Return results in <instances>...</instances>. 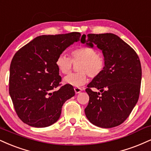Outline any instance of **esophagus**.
<instances>
[{"instance_id":"1","label":"esophagus","mask_w":151,"mask_h":151,"mask_svg":"<svg viewBox=\"0 0 151 151\" xmlns=\"http://www.w3.org/2000/svg\"><path fill=\"white\" fill-rule=\"evenodd\" d=\"M81 91H82V89L81 88H79V87H74V91H75L76 93H80Z\"/></svg>"}]
</instances>
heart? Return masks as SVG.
<instances>
[{"mask_svg": "<svg viewBox=\"0 0 151 151\" xmlns=\"http://www.w3.org/2000/svg\"><path fill=\"white\" fill-rule=\"evenodd\" d=\"M80 62L78 65L79 72L72 73L64 78V82L74 86L84 84L88 76L94 78L98 77L105 68L104 56L97 52L95 48L90 46H82L74 49L71 52V58L65 53H61L55 60V65L58 71L63 74L70 73L73 63Z\"/></svg>", "mask_w": 151, "mask_h": 151, "instance_id": "1", "label": "heart"}]
</instances>
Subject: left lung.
<instances>
[{
    "label": "left lung",
    "instance_id": "1",
    "mask_svg": "<svg viewBox=\"0 0 151 151\" xmlns=\"http://www.w3.org/2000/svg\"><path fill=\"white\" fill-rule=\"evenodd\" d=\"M81 42L102 50L105 68L87 85L89 101L84 111L90 122L102 128L121 124L129 116L139 100L141 66L135 50L113 34H89ZM91 88L100 90L93 92Z\"/></svg>",
    "mask_w": 151,
    "mask_h": 151
}]
</instances>
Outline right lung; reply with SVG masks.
I'll return each mask as SVG.
<instances>
[{
    "instance_id": "add662e5",
    "label": "right lung",
    "mask_w": 151,
    "mask_h": 151,
    "mask_svg": "<svg viewBox=\"0 0 151 151\" xmlns=\"http://www.w3.org/2000/svg\"><path fill=\"white\" fill-rule=\"evenodd\" d=\"M80 36L79 32L40 36L14 54L10 68L9 93L24 123L34 127L54 124L65 101L74 96L72 85L61 86L55 60Z\"/></svg>"
}]
</instances>
